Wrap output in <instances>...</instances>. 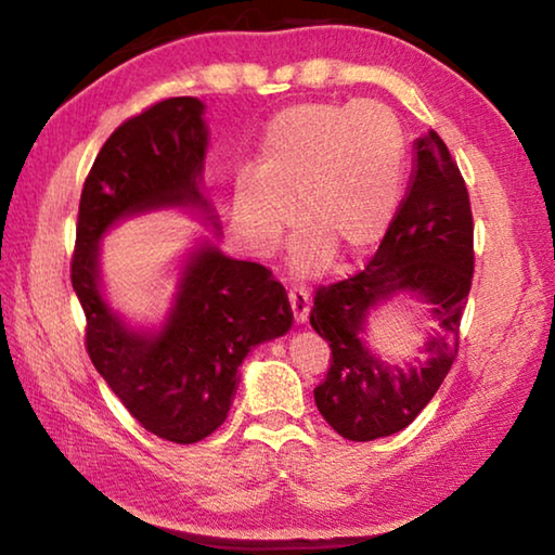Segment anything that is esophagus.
Here are the masks:
<instances>
[{"label":"esophagus","instance_id":"34e87169","mask_svg":"<svg viewBox=\"0 0 555 555\" xmlns=\"http://www.w3.org/2000/svg\"><path fill=\"white\" fill-rule=\"evenodd\" d=\"M288 304L291 311H294L296 323L308 321V311H311V294H308L306 286H291L288 288Z\"/></svg>","mask_w":555,"mask_h":555}]
</instances>
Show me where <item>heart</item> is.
Instances as JSON below:
<instances>
[{
    "mask_svg": "<svg viewBox=\"0 0 555 555\" xmlns=\"http://www.w3.org/2000/svg\"><path fill=\"white\" fill-rule=\"evenodd\" d=\"M403 171L397 117L379 102H300L281 109L259 144L257 173L234 181V220L267 255L291 222L294 269L313 274L337 257L367 251L389 228Z\"/></svg>",
    "mask_w": 555,
    "mask_h": 555,
    "instance_id": "b5f03b06",
    "label": "heart"
}]
</instances>
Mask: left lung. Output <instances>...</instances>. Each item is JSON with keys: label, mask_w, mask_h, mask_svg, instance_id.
I'll return each instance as SVG.
<instances>
[{"label": "left lung", "mask_w": 555, "mask_h": 555, "mask_svg": "<svg viewBox=\"0 0 555 555\" xmlns=\"http://www.w3.org/2000/svg\"><path fill=\"white\" fill-rule=\"evenodd\" d=\"M473 210L465 178L434 129L416 142V171L406 201L379 249L357 274L318 286L313 331L331 345V367L313 389L321 416L347 440H374L406 428L453 367L475 274ZM397 293L431 304L441 333L427 344L429 362L403 375L363 350L359 335L371 308Z\"/></svg>", "instance_id": "left-lung-1"}]
</instances>
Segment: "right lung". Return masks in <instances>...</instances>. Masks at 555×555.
Returning <instances> with one entry per match:
<instances>
[{
	"label": "right lung",
	"instance_id": "1",
	"mask_svg": "<svg viewBox=\"0 0 555 555\" xmlns=\"http://www.w3.org/2000/svg\"><path fill=\"white\" fill-rule=\"evenodd\" d=\"M208 131L203 102H154L112 131L82 183L70 281L86 311V350L142 428L173 443L218 430L251 347L294 323L286 288L271 269L215 247L188 264L166 327L127 331L98 288V242L112 222L164 205H205L198 191Z\"/></svg>",
	"mask_w": 555,
	"mask_h": 555
}]
</instances>
